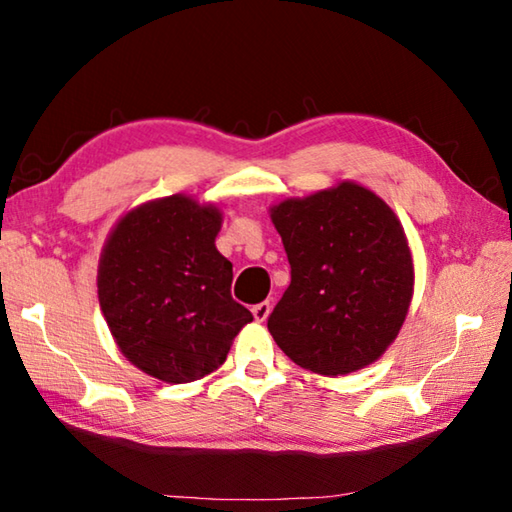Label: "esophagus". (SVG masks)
Returning a JSON list of instances; mask_svg holds the SVG:
<instances>
[{"label":"esophagus","instance_id":"esophagus-1","mask_svg":"<svg viewBox=\"0 0 512 512\" xmlns=\"http://www.w3.org/2000/svg\"><path fill=\"white\" fill-rule=\"evenodd\" d=\"M271 302H259V305H255L253 307V316H255V320H257V323H264V320L268 318V314H271Z\"/></svg>","mask_w":512,"mask_h":512}]
</instances>
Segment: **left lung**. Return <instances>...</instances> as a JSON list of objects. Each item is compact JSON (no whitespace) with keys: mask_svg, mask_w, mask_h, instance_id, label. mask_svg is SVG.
Returning <instances> with one entry per match:
<instances>
[{"mask_svg":"<svg viewBox=\"0 0 512 512\" xmlns=\"http://www.w3.org/2000/svg\"><path fill=\"white\" fill-rule=\"evenodd\" d=\"M291 284L268 316L287 357L318 375H348L395 341L413 296L402 223L377 194L350 180L271 207Z\"/></svg>","mask_w":512,"mask_h":512,"instance_id":"8db88e82","label":"left lung"}]
</instances>
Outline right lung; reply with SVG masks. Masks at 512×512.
Returning a JSON list of instances; mask_svg holds the SVG:
<instances>
[{
  "mask_svg": "<svg viewBox=\"0 0 512 512\" xmlns=\"http://www.w3.org/2000/svg\"><path fill=\"white\" fill-rule=\"evenodd\" d=\"M223 216L173 194L121 216L99 259V305L124 357L169 384L210 375L253 314L214 246Z\"/></svg>",
  "mask_w": 512,
  "mask_h": 512,
  "instance_id": "add662e5",
  "label": "right lung"
}]
</instances>
